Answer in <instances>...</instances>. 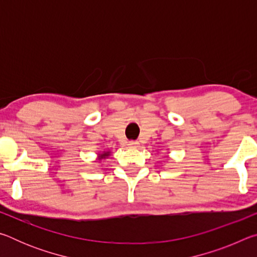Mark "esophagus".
I'll return each instance as SVG.
<instances>
[{
    "label": "esophagus",
    "mask_w": 257,
    "mask_h": 257,
    "mask_svg": "<svg viewBox=\"0 0 257 257\" xmlns=\"http://www.w3.org/2000/svg\"><path fill=\"white\" fill-rule=\"evenodd\" d=\"M128 146L130 147V149H136V147L139 146V143L137 141H130Z\"/></svg>",
    "instance_id": "esophagus-1"
}]
</instances>
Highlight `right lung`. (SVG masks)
Segmentation results:
<instances>
[{
  "instance_id": "obj_1",
  "label": "right lung",
  "mask_w": 257,
  "mask_h": 257,
  "mask_svg": "<svg viewBox=\"0 0 257 257\" xmlns=\"http://www.w3.org/2000/svg\"><path fill=\"white\" fill-rule=\"evenodd\" d=\"M108 155V152H105V153L101 154V156H99V159H103V158H106V156Z\"/></svg>"
}]
</instances>
